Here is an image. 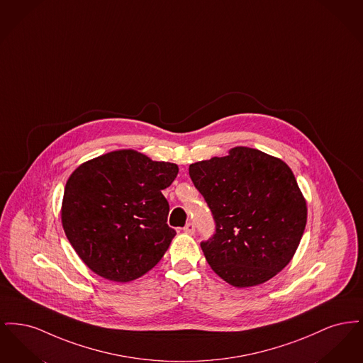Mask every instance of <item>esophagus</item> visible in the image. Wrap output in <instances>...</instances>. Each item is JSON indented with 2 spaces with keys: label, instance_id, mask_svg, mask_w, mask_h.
<instances>
[{
  "label": "esophagus",
  "instance_id": "1",
  "mask_svg": "<svg viewBox=\"0 0 363 363\" xmlns=\"http://www.w3.org/2000/svg\"><path fill=\"white\" fill-rule=\"evenodd\" d=\"M194 223H191V222H189V223H186V225L184 227V231L185 233H188V234H194Z\"/></svg>",
  "mask_w": 363,
  "mask_h": 363
}]
</instances>
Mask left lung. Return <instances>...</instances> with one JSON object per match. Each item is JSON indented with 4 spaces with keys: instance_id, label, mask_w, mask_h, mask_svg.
I'll return each instance as SVG.
<instances>
[{
    "instance_id": "1",
    "label": "left lung",
    "mask_w": 363,
    "mask_h": 363,
    "mask_svg": "<svg viewBox=\"0 0 363 363\" xmlns=\"http://www.w3.org/2000/svg\"><path fill=\"white\" fill-rule=\"evenodd\" d=\"M189 175L215 220V234L201 249L216 275L234 287H252L291 261L308 208L283 160L235 147L227 156L191 163Z\"/></svg>"
}]
</instances>
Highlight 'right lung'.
<instances>
[{
  "label": "right lung",
  "mask_w": 363,
  "mask_h": 363,
  "mask_svg": "<svg viewBox=\"0 0 363 363\" xmlns=\"http://www.w3.org/2000/svg\"><path fill=\"white\" fill-rule=\"evenodd\" d=\"M178 166L133 150L113 151L80 164L69 177L61 220L70 245L96 275L113 281L143 277L175 237L162 190Z\"/></svg>",
  "instance_id": "right-lung-1"
}]
</instances>
